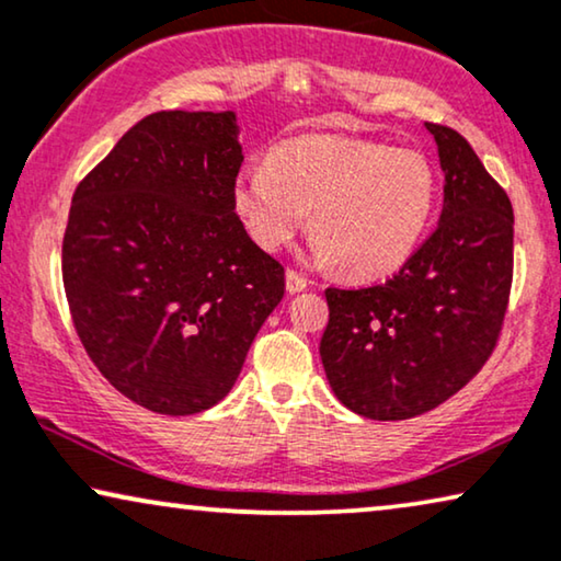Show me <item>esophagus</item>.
I'll use <instances>...</instances> for the list:
<instances>
[{
    "label": "esophagus",
    "instance_id": "34e87169",
    "mask_svg": "<svg viewBox=\"0 0 561 561\" xmlns=\"http://www.w3.org/2000/svg\"><path fill=\"white\" fill-rule=\"evenodd\" d=\"M308 287V279L300 272H295V268H287V289L289 293H302V289Z\"/></svg>",
    "mask_w": 561,
    "mask_h": 561
}]
</instances>
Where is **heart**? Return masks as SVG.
<instances>
[{
	"label": "heart",
	"instance_id": "1",
	"mask_svg": "<svg viewBox=\"0 0 561 561\" xmlns=\"http://www.w3.org/2000/svg\"><path fill=\"white\" fill-rule=\"evenodd\" d=\"M436 194L431 161L415 148L302 136L236 176L233 210L264 251L293 243L310 213L320 264H339L351 279H377L413 256Z\"/></svg>",
	"mask_w": 561,
	"mask_h": 561
}]
</instances>
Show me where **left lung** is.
<instances>
[{
  "mask_svg": "<svg viewBox=\"0 0 561 561\" xmlns=\"http://www.w3.org/2000/svg\"><path fill=\"white\" fill-rule=\"evenodd\" d=\"M425 128L446 176L436 230L382 285L325 289V377L371 421H408L457 394L495 351L511 300V199L457 130Z\"/></svg>",
  "mask_w": 561,
  "mask_h": 561,
  "instance_id": "left-lung-1",
  "label": "left lung"
}]
</instances>
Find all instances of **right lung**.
<instances>
[{"mask_svg": "<svg viewBox=\"0 0 561 561\" xmlns=\"http://www.w3.org/2000/svg\"><path fill=\"white\" fill-rule=\"evenodd\" d=\"M233 112L138 119L81 179L61 272L87 356L161 415L218 405L282 295L285 266L233 210Z\"/></svg>", "mask_w": 561, "mask_h": 561, "instance_id": "obj_1", "label": "right lung"}]
</instances>
